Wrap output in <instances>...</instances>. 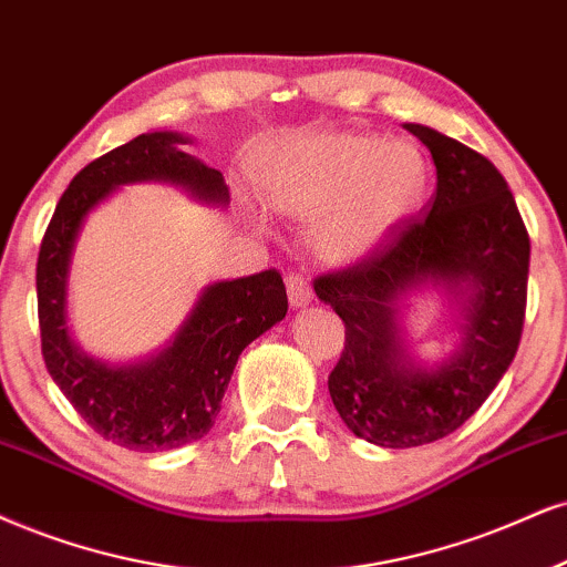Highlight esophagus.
Masks as SVG:
<instances>
[{"instance_id": "obj_1", "label": "esophagus", "mask_w": 567, "mask_h": 567, "mask_svg": "<svg viewBox=\"0 0 567 567\" xmlns=\"http://www.w3.org/2000/svg\"><path fill=\"white\" fill-rule=\"evenodd\" d=\"M286 291H289L291 307H307L312 302V286L299 272H289L286 276Z\"/></svg>"}]
</instances>
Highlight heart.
Masks as SVG:
<instances>
[{
	"mask_svg": "<svg viewBox=\"0 0 567 567\" xmlns=\"http://www.w3.org/2000/svg\"><path fill=\"white\" fill-rule=\"evenodd\" d=\"M276 213L316 220V249L349 265L375 255L417 213L429 163L415 144L370 134H320L284 146L262 171Z\"/></svg>",
	"mask_w": 567,
	"mask_h": 567,
	"instance_id": "obj_1",
	"label": "heart"
}]
</instances>
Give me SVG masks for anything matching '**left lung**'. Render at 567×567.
Masks as SVG:
<instances>
[{
  "label": "left lung",
  "instance_id": "left-lung-1",
  "mask_svg": "<svg viewBox=\"0 0 567 567\" xmlns=\"http://www.w3.org/2000/svg\"><path fill=\"white\" fill-rule=\"evenodd\" d=\"M436 192L375 255L316 278L320 302L344 320L328 375L333 408L354 436L386 450L439 442L476 412L518 352L528 289V230L507 181L484 155L421 123ZM442 288L458 305V349L425 369L409 354L406 297Z\"/></svg>",
  "mask_w": 567,
  "mask_h": 567
}]
</instances>
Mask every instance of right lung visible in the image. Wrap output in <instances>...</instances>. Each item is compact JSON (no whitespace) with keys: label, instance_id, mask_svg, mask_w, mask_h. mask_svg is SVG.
Instances as JSON below:
<instances>
[{"label":"right lung","instance_id":"add662e5","mask_svg":"<svg viewBox=\"0 0 567 567\" xmlns=\"http://www.w3.org/2000/svg\"><path fill=\"white\" fill-rule=\"evenodd\" d=\"M184 144L192 138L155 131L89 163L62 194L39 249V328L49 375L91 429L134 452L176 450L205 436L244 347L289 310L281 272L262 270L205 286L176 337L150 358L115 365L91 358L70 337V262L91 209L121 186L146 181L184 188L205 205H228L223 173L186 155Z\"/></svg>","mask_w":567,"mask_h":567}]
</instances>
